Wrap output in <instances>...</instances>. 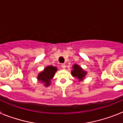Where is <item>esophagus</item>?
<instances>
[{
  "label": "esophagus",
  "mask_w": 123,
  "mask_h": 123,
  "mask_svg": "<svg viewBox=\"0 0 123 123\" xmlns=\"http://www.w3.org/2000/svg\"><path fill=\"white\" fill-rule=\"evenodd\" d=\"M61 67H62V68H63V69H65V68H66V65H65V64H62V65H61Z\"/></svg>",
  "instance_id": "1"
}]
</instances>
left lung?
I'll return each mask as SVG.
<instances>
[{
    "label": "left lung",
    "instance_id": "obj_1",
    "mask_svg": "<svg viewBox=\"0 0 123 123\" xmlns=\"http://www.w3.org/2000/svg\"><path fill=\"white\" fill-rule=\"evenodd\" d=\"M73 68V70L71 71V74L74 77H76L79 80H82V78L85 77L86 72L83 71L79 66H78V65H74Z\"/></svg>",
    "mask_w": 123,
    "mask_h": 123
}]
</instances>
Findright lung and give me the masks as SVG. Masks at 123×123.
Segmentation results:
<instances>
[{
  "label": "right lung",
  "mask_w": 123,
  "mask_h": 123,
  "mask_svg": "<svg viewBox=\"0 0 123 123\" xmlns=\"http://www.w3.org/2000/svg\"><path fill=\"white\" fill-rule=\"evenodd\" d=\"M56 67L49 66L44 69V71L39 73L38 75V79L40 81L45 82V86H48L50 85V80L54 76V74L56 71Z\"/></svg>",
  "instance_id": "obj_1"
}]
</instances>
